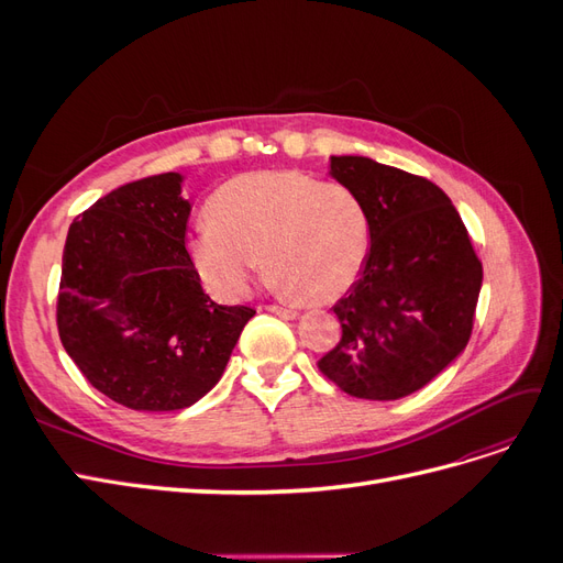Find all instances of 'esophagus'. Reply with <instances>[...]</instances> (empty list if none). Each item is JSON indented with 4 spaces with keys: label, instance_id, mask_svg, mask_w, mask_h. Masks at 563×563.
I'll return each instance as SVG.
<instances>
[{
    "label": "esophagus",
    "instance_id": "esophagus-1",
    "mask_svg": "<svg viewBox=\"0 0 563 563\" xmlns=\"http://www.w3.org/2000/svg\"><path fill=\"white\" fill-rule=\"evenodd\" d=\"M265 310H267V312H272V314L282 317V319H296V317H298V310H291V308H279V305H267Z\"/></svg>",
    "mask_w": 563,
    "mask_h": 563
}]
</instances>
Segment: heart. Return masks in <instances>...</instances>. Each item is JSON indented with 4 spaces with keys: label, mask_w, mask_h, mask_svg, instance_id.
<instances>
[{
    "label": "heart",
    "mask_w": 563,
    "mask_h": 563,
    "mask_svg": "<svg viewBox=\"0 0 563 563\" xmlns=\"http://www.w3.org/2000/svg\"><path fill=\"white\" fill-rule=\"evenodd\" d=\"M190 255L218 298H242L263 255L279 294L331 302L362 275L368 213L350 187L296 168L242 174L211 197Z\"/></svg>",
    "instance_id": "1"
}]
</instances>
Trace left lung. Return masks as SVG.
I'll return each instance as SVG.
<instances>
[{
	"label": "left lung",
	"mask_w": 563,
	"mask_h": 563,
	"mask_svg": "<svg viewBox=\"0 0 563 563\" xmlns=\"http://www.w3.org/2000/svg\"><path fill=\"white\" fill-rule=\"evenodd\" d=\"M331 178L368 213L371 249L333 305L340 343L319 368L356 399L395 401L434 380L463 354L484 269L446 192L368 157H331Z\"/></svg>",
	"instance_id": "1"
}]
</instances>
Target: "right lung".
Returning a JSON list of instances; mask_svg holds the SVG:
<instances>
[{
	"instance_id": "add662e5",
	"label": "right lung",
	"mask_w": 563,
	"mask_h": 563,
	"mask_svg": "<svg viewBox=\"0 0 563 563\" xmlns=\"http://www.w3.org/2000/svg\"><path fill=\"white\" fill-rule=\"evenodd\" d=\"M172 172L117 187L70 225L58 333L87 380L133 411H180L220 380L255 310L203 294Z\"/></svg>"
}]
</instances>
